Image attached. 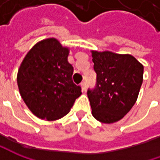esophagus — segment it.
Returning <instances> with one entry per match:
<instances>
[{"mask_svg": "<svg viewBox=\"0 0 160 160\" xmlns=\"http://www.w3.org/2000/svg\"><path fill=\"white\" fill-rule=\"evenodd\" d=\"M81 87H82V90H83V91H85V90H86V82H85V81H83V82L81 83Z\"/></svg>", "mask_w": 160, "mask_h": 160, "instance_id": "34e87169", "label": "esophagus"}]
</instances>
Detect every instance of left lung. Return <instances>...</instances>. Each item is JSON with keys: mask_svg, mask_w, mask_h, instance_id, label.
Returning a JSON list of instances; mask_svg holds the SVG:
<instances>
[{"mask_svg": "<svg viewBox=\"0 0 160 160\" xmlns=\"http://www.w3.org/2000/svg\"><path fill=\"white\" fill-rule=\"evenodd\" d=\"M96 86L88 89L92 113L102 123L122 119L138 98L143 66L132 55L111 52H92Z\"/></svg>", "mask_w": 160, "mask_h": 160, "instance_id": "left-lung-1", "label": "left lung"}]
</instances>
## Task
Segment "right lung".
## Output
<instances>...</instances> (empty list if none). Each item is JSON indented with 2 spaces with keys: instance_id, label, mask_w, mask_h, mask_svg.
<instances>
[{
  "instance_id": "right-lung-1",
  "label": "right lung",
  "mask_w": 160,
  "mask_h": 160,
  "mask_svg": "<svg viewBox=\"0 0 160 160\" xmlns=\"http://www.w3.org/2000/svg\"><path fill=\"white\" fill-rule=\"evenodd\" d=\"M68 49L55 38L37 42L26 55L18 72L23 101L37 118L57 120L70 111L82 94L74 83V68L68 61Z\"/></svg>"
}]
</instances>
